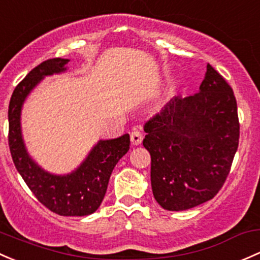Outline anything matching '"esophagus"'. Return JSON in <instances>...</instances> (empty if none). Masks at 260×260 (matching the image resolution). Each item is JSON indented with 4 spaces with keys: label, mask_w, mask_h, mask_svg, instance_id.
<instances>
[{
    "label": "esophagus",
    "mask_w": 260,
    "mask_h": 260,
    "mask_svg": "<svg viewBox=\"0 0 260 260\" xmlns=\"http://www.w3.org/2000/svg\"><path fill=\"white\" fill-rule=\"evenodd\" d=\"M142 139H143V135H142V132L137 128H135V129L131 132V141H132V144H135V146H138V144H141Z\"/></svg>",
    "instance_id": "obj_1"
}]
</instances>
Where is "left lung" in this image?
I'll return each mask as SVG.
<instances>
[{"mask_svg":"<svg viewBox=\"0 0 260 260\" xmlns=\"http://www.w3.org/2000/svg\"><path fill=\"white\" fill-rule=\"evenodd\" d=\"M144 132L158 204L176 212L199 206L223 187L238 149L233 89L208 63L199 92L172 98L146 122Z\"/></svg>","mask_w":260,"mask_h":260,"instance_id":"left-lung-1","label":"left lung"}]
</instances>
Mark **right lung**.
<instances>
[{
    "label": "right lung",
    "mask_w": 260,
    "mask_h": 260,
    "mask_svg": "<svg viewBox=\"0 0 260 260\" xmlns=\"http://www.w3.org/2000/svg\"><path fill=\"white\" fill-rule=\"evenodd\" d=\"M70 59L52 58L35 67L13 91L8 106V146L13 163L35 197L50 210L66 217L95 212L105 198L109 177L118 160L129 151V135L100 141L72 173L56 176L29 157L21 132V109L29 92L46 76L66 71Z\"/></svg>",
    "instance_id": "1"
}]
</instances>
